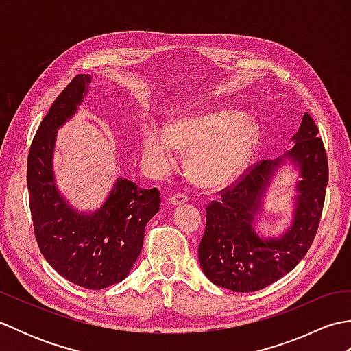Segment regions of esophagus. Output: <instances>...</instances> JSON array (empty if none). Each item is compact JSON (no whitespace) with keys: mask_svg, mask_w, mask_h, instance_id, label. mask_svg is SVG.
Wrapping results in <instances>:
<instances>
[{"mask_svg":"<svg viewBox=\"0 0 351 351\" xmlns=\"http://www.w3.org/2000/svg\"><path fill=\"white\" fill-rule=\"evenodd\" d=\"M189 200V197L185 196V195H181V193H176V195H173V196H170L169 199H167V202L169 204H171V205H182V204H185Z\"/></svg>","mask_w":351,"mask_h":351,"instance_id":"esophagus-1","label":"esophagus"}]
</instances>
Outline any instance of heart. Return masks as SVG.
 I'll return each mask as SVG.
<instances>
[{"instance_id": "b5f03b06", "label": "heart", "mask_w": 351, "mask_h": 351, "mask_svg": "<svg viewBox=\"0 0 351 351\" xmlns=\"http://www.w3.org/2000/svg\"><path fill=\"white\" fill-rule=\"evenodd\" d=\"M261 130L253 119L235 110H214L176 119L164 134L147 126L141 155L160 175L173 170L178 154H189L187 171L199 187L226 185L241 173L259 143Z\"/></svg>"}]
</instances>
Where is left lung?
<instances>
[{
  "instance_id": "obj_1",
  "label": "left lung",
  "mask_w": 351,
  "mask_h": 351,
  "mask_svg": "<svg viewBox=\"0 0 351 351\" xmlns=\"http://www.w3.org/2000/svg\"><path fill=\"white\" fill-rule=\"evenodd\" d=\"M314 119L304 113L285 155L300 170L294 221L280 238L261 240L252 221L274 170L283 161L263 160L250 166L226 189L219 200L206 205V223L199 244V261L205 276L217 287L238 293L263 289L289 273L306 255L322 219L329 164Z\"/></svg>"
}]
</instances>
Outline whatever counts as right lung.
<instances>
[{
    "label": "right lung",
    "mask_w": 351,
    "mask_h": 351,
    "mask_svg": "<svg viewBox=\"0 0 351 351\" xmlns=\"http://www.w3.org/2000/svg\"><path fill=\"white\" fill-rule=\"evenodd\" d=\"M88 83V75L73 77L43 117L29 146L27 185L34 237L48 264L78 287L102 289L128 276L161 197L158 189H138L119 178L101 210L78 214L56 189L51 161L56 132L75 113Z\"/></svg>",
    "instance_id": "obj_1"
}]
</instances>
